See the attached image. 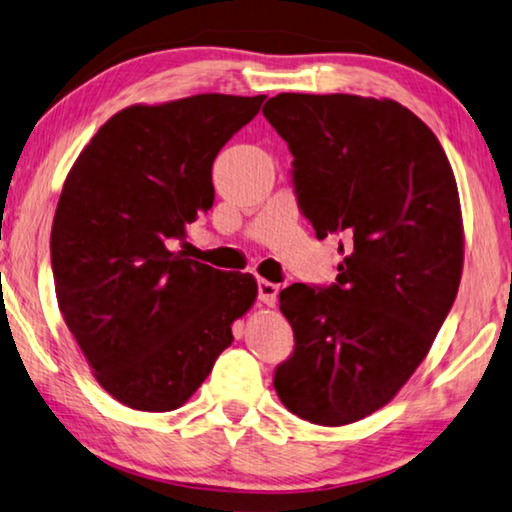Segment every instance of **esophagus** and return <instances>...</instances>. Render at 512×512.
Segmentation results:
<instances>
[{
    "label": "esophagus",
    "mask_w": 512,
    "mask_h": 512,
    "mask_svg": "<svg viewBox=\"0 0 512 512\" xmlns=\"http://www.w3.org/2000/svg\"><path fill=\"white\" fill-rule=\"evenodd\" d=\"M278 291H280V287L273 285V282L259 280V300H262L264 305L273 307L275 300H278Z\"/></svg>",
    "instance_id": "esophagus-1"
}]
</instances>
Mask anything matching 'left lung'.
<instances>
[{
    "label": "left lung",
    "instance_id": "8db88e82",
    "mask_svg": "<svg viewBox=\"0 0 512 512\" xmlns=\"http://www.w3.org/2000/svg\"><path fill=\"white\" fill-rule=\"evenodd\" d=\"M262 113L294 154L316 239H346L335 285L280 291L296 348L273 387L300 419L353 424L399 394L456 300V177L431 129L385 97L280 93Z\"/></svg>",
    "mask_w": 512,
    "mask_h": 512
}]
</instances>
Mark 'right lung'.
I'll return each mask as SVG.
<instances>
[{
	"label": "right lung",
	"instance_id": "1",
	"mask_svg": "<svg viewBox=\"0 0 512 512\" xmlns=\"http://www.w3.org/2000/svg\"><path fill=\"white\" fill-rule=\"evenodd\" d=\"M264 97L132 104L97 129L66 177L50 241L56 300L95 380L127 408L189 401L255 303L253 275L168 243L212 209L216 154Z\"/></svg>",
	"mask_w": 512,
	"mask_h": 512
}]
</instances>
